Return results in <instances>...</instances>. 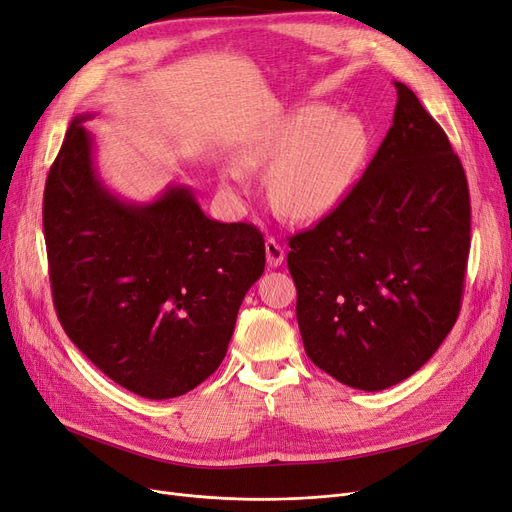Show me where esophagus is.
Wrapping results in <instances>:
<instances>
[{
  "label": "esophagus",
  "instance_id": "34e87169",
  "mask_svg": "<svg viewBox=\"0 0 512 512\" xmlns=\"http://www.w3.org/2000/svg\"><path fill=\"white\" fill-rule=\"evenodd\" d=\"M266 257H268V266L278 268L282 261H285V246H282L276 238L266 240Z\"/></svg>",
  "mask_w": 512,
  "mask_h": 512
}]
</instances>
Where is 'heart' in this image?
Returning a JSON list of instances; mask_svg holds the SVG:
<instances>
[{
	"label": "heart",
	"instance_id": "heart-1",
	"mask_svg": "<svg viewBox=\"0 0 512 512\" xmlns=\"http://www.w3.org/2000/svg\"><path fill=\"white\" fill-rule=\"evenodd\" d=\"M369 151L365 122L335 107L312 103L268 124L246 143V166H269L268 194L278 213L295 221L325 217L344 200ZM227 185L242 183L236 168H223Z\"/></svg>",
	"mask_w": 512,
	"mask_h": 512
}]
</instances>
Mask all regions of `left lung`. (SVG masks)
<instances>
[{
	"label": "left lung",
	"mask_w": 512,
	"mask_h": 512,
	"mask_svg": "<svg viewBox=\"0 0 512 512\" xmlns=\"http://www.w3.org/2000/svg\"><path fill=\"white\" fill-rule=\"evenodd\" d=\"M365 175L289 240L297 325L310 361L350 388L407 380L456 325L470 198L445 130L405 84Z\"/></svg>",
	"instance_id": "8db88e82"
}]
</instances>
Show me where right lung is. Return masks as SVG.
<instances>
[{"label":"right lung","mask_w":512,"mask_h":512,"mask_svg":"<svg viewBox=\"0 0 512 512\" xmlns=\"http://www.w3.org/2000/svg\"><path fill=\"white\" fill-rule=\"evenodd\" d=\"M88 118L71 120L44 189L54 308L109 380L175 399L221 365L242 299L266 268L263 234L208 219L185 185L147 204L113 196L92 160Z\"/></svg>","instance_id":"right-lung-1"}]
</instances>
